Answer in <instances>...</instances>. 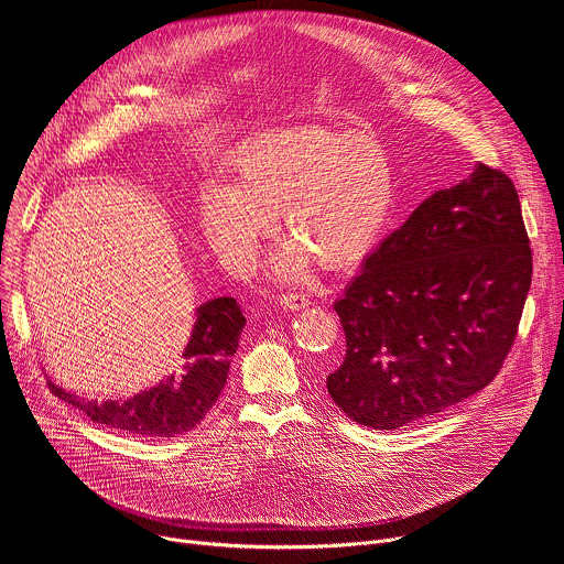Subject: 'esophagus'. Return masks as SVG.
<instances>
[{
  "label": "esophagus",
  "mask_w": 564,
  "mask_h": 564,
  "mask_svg": "<svg viewBox=\"0 0 564 564\" xmlns=\"http://www.w3.org/2000/svg\"><path fill=\"white\" fill-rule=\"evenodd\" d=\"M279 299H281V307H285V310H301V307L310 305V299L299 292H288V294H281Z\"/></svg>",
  "instance_id": "1"
}]
</instances>
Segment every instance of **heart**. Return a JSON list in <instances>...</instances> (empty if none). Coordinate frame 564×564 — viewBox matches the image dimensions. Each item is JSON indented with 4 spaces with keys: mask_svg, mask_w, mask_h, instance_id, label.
<instances>
[{
    "mask_svg": "<svg viewBox=\"0 0 564 564\" xmlns=\"http://www.w3.org/2000/svg\"><path fill=\"white\" fill-rule=\"evenodd\" d=\"M392 209V170L375 140L299 124L236 151L229 185H209L200 196V229L225 268L250 272L279 216L292 240L272 272L299 279L312 259L326 270L359 263L379 243Z\"/></svg>",
    "mask_w": 564,
    "mask_h": 564,
    "instance_id": "b5f03b06",
    "label": "heart"
}]
</instances>
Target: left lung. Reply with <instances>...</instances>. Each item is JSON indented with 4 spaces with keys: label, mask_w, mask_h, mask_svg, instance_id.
Segmentation results:
<instances>
[{
    "label": "left lung",
    "mask_w": 564,
    "mask_h": 564,
    "mask_svg": "<svg viewBox=\"0 0 564 564\" xmlns=\"http://www.w3.org/2000/svg\"><path fill=\"white\" fill-rule=\"evenodd\" d=\"M531 272L518 192L477 163L383 238L335 303L346 357L326 386L339 411L392 431L489 386L513 346Z\"/></svg>",
    "instance_id": "left-lung-1"
}]
</instances>
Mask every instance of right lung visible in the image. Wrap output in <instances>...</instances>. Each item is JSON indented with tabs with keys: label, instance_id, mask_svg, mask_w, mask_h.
<instances>
[{
	"label": "right lung",
	"instance_id": "obj_1",
	"mask_svg": "<svg viewBox=\"0 0 564 564\" xmlns=\"http://www.w3.org/2000/svg\"><path fill=\"white\" fill-rule=\"evenodd\" d=\"M246 316L236 299L220 296L196 307L192 337L174 372L129 399H79L48 379L51 392L77 406L91 422L135 437H178L203 422L227 383Z\"/></svg>",
	"mask_w": 564,
	"mask_h": 564
}]
</instances>
